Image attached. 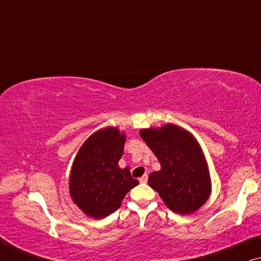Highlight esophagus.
<instances>
[{
  "mask_svg": "<svg viewBox=\"0 0 261 261\" xmlns=\"http://www.w3.org/2000/svg\"><path fill=\"white\" fill-rule=\"evenodd\" d=\"M139 182L143 183V185H144V183L148 182V175H146V174H145V175H143L142 177L139 178Z\"/></svg>",
  "mask_w": 261,
  "mask_h": 261,
  "instance_id": "esophagus-1",
  "label": "esophagus"
}]
</instances>
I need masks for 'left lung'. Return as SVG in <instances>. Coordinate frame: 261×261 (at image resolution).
I'll return each mask as SVG.
<instances>
[{
    "label": "left lung",
    "mask_w": 261,
    "mask_h": 261,
    "mask_svg": "<svg viewBox=\"0 0 261 261\" xmlns=\"http://www.w3.org/2000/svg\"><path fill=\"white\" fill-rule=\"evenodd\" d=\"M139 135L160 161L161 169L148 183L167 207L181 215L193 214L212 193L208 163L202 148L188 130L169 123L142 129Z\"/></svg>",
    "instance_id": "left-lung-1"
}]
</instances>
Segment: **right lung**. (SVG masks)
<instances>
[{
	"label": "right lung",
	"mask_w": 261,
	"mask_h": 261,
	"mask_svg": "<svg viewBox=\"0 0 261 261\" xmlns=\"http://www.w3.org/2000/svg\"><path fill=\"white\" fill-rule=\"evenodd\" d=\"M126 135L117 126L93 132L80 146L68 178L69 195L80 211L102 219L120 207L130 190L138 185L129 168H119Z\"/></svg>",
	"instance_id": "right-lung-1"
}]
</instances>
